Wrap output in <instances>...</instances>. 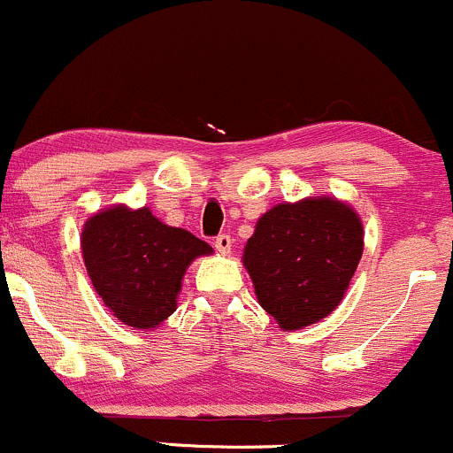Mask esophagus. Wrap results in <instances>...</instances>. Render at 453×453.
Segmentation results:
<instances>
[{"label": "esophagus", "mask_w": 453, "mask_h": 453, "mask_svg": "<svg viewBox=\"0 0 453 453\" xmlns=\"http://www.w3.org/2000/svg\"><path fill=\"white\" fill-rule=\"evenodd\" d=\"M215 250L221 253V256H227L232 251V238L227 234H219L215 238Z\"/></svg>", "instance_id": "esophagus-1"}]
</instances>
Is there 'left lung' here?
<instances>
[{
    "instance_id": "1",
    "label": "left lung",
    "mask_w": 453,
    "mask_h": 453,
    "mask_svg": "<svg viewBox=\"0 0 453 453\" xmlns=\"http://www.w3.org/2000/svg\"><path fill=\"white\" fill-rule=\"evenodd\" d=\"M364 253V223L335 197L273 206L256 223L242 265L257 303L283 331L322 320L340 305Z\"/></svg>"
}]
</instances>
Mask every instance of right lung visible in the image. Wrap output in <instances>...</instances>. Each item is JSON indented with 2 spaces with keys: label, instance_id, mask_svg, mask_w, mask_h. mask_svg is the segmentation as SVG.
I'll return each mask as SVG.
<instances>
[{
  "label": "right lung",
  "instance_id": "add662e5",
  "mask_svg": "<svg viewBox=\"0 0 453 453\" xmlns=\"http://www.w3.org/2000/svg\"><path fill=\"white\" fill-rule=\"evenodd\" d=\"M81 253L109 311L133 329H154L176 311L188 265L212 247L158 221L150 208L131 211L120 203L88 219Z\"/></svg>",
  "mask_w": 453,
  "mask_h": 453
}]
</instances>
